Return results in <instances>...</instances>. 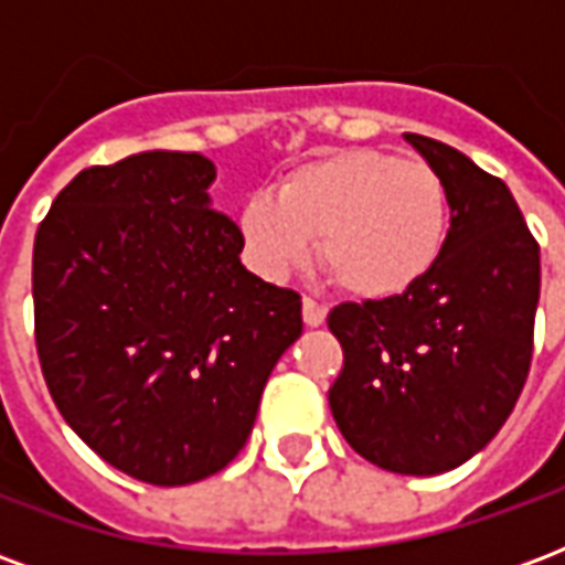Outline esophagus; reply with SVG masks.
Returning a JSON list of instances; mask_svg holds the SVG:
<instances>
[{"label": "esophagus", "mask_w": 565, "mask_h": 565, "mask_svg": "<svg viewBox=\"0 0 565 565\" xmlns=\"http://www.w3.org/2000/svg\"><path fill=\"white\" fill-rule=\"evenodd\" d=\"M302 320H306V327H320L323 320H327V306H320L315 299H302Z\"/></svg>", "instance_id": "34e87169"}]
</instances>
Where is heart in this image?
I'll return each instance as SVG.
<instances>
[{
    "mask_svg": "<svg viewBox=\"0 0 565 565\" xmlns=\"http://www.w3.org/2000/svg\"><path fill=\"white\" fill-rule=\"evenodd\" d=\"M238 226L257 266L271 278L318 259L356 299L408 294L436 269L450 233L445 181L424 160L354 148L306 162L278 193L250 196Z\"/></svg>",
    "mask_w": 565,
    "mask_h": 565,
    "instance_id": "obj_1",
    "label": "heart"
}]
</instances>
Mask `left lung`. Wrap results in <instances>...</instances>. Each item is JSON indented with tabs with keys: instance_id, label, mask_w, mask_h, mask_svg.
Listing matches in <instances>:
<instances>
[{
	"instance_id": "8db88e82",
	"label": "left lung",
	"mask_w": 565,
	"mask_h": 565,
	"mask_svg": "<svg viewBox=\"0 0 565 565\" xmlns=\"http://www.w3.org/2000/svg\"><path fill=\"white\" fill-rule=\"evenodd\" d=\"M405 141L445 181L448 245L408 294L332 308L344 366L330 408L369 462L438 475L472 460L521 396L542 266L509 186L450 145Z\"/></svg>"
}]
</instances>
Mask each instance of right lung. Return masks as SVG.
Instances as JSON below:
<instances>
[{
	"label": "right lung",
	"instance_id": "obj_1",
	"mask_svg": "<svg viewBox=\"0 0 565 565\" xmlns=\"http://www.w3.org/2000/svg\"><path fill=\"white\" fill-rule=\"evenodd\" d=\"M202 153L145 150L68 181L35 233V348L66 424L145 484L221 472L302 335V299L242 266Z\"/></svg>",
	"mask_w": 565,
	"mask_h": 565
}]
</instances>
